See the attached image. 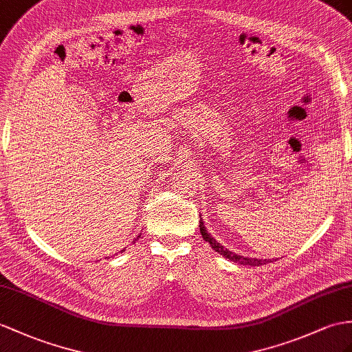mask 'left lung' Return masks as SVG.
<instances>
[{
    "mask_svg": "<svg viewBox=\"0 0 352 352\" xmlns=\"http://www.w3.org/2000/svg\"><path fill=\"white\" fill-rule=\"evenodd\" d=\"M199 224H200V226H199V227H200V233H201L204 241L212 246L213 251L221 254V255H224L226 258H228L230 261H234V263L243 264V265H263V264H265V263H269L267 260H256V258H251V256H242V255H237V254H234V252L228 251L227 248H224L221 243H218V241H215V239H213V237L210 236V233H208V230H206V227H204V222H203L201 217H200V222H199Z\"/></svg>",
    "mask_w": 352,
    "mask_h": 352,
    "instance_id": "obj_1",
    "label": "left lung"
}]
</instances>
